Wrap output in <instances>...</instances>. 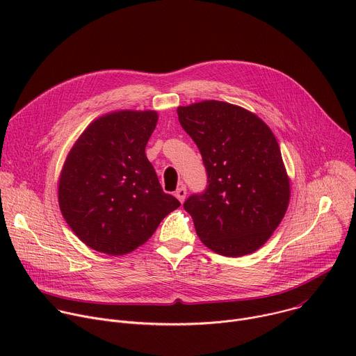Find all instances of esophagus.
Masks as SVG:
<instances>
[{"label": "esophagus", "mask_w": 356, "mask_h": 356, "mask_svg": "<svg viewBox=\"0 0 356 356\" xmlns=\"http://www.w3.org/2000/svg\"><path fill=\"white\" fill-rule=\"evenodd\" d=\"M175 195L179 198V201H180V202H183V201H184V198H186V195H187V190H186V187H184V186L179 187V188L176 190Z\"/></svg>", "instance_id": "1"}]
</instances>
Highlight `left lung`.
Masks as SVG:
<instances>
[{"instance_id": "obj_1", "label": "left lung", "mask_w": 356, "mask_h": 356, "mask_svg": "<svg viewBox=\"0 0 356 356\" xmlns=\"http://www.w3.org/2000/svg\"><path fill=\"white\" fill-rule=\"evenodd\" d=\"M195 142L209 186L184 201L201 242L224 257L258 250L282 222L290 180L270 128L253 113L207 99L177 108Z\"/></svg>"}]
</instances>
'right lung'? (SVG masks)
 Instances as JSON below:
<instances>
[{"mask_svg":"<svg viewBox=\"0 0 356 356\" xmlns=\"http://www.w3.org/2000/svg\"><path fill=\"white\" fill-rule=\"evenodd\" d=\"M156 111L122 110L94 120L59 177V207L81 242L121 257L145 243L180 202L162 190L145 147Z\"/></svg>","mask_w":356,"mask_h":356,"instance_id":"right-lung-1","label":"right lung"}]
</instances>
